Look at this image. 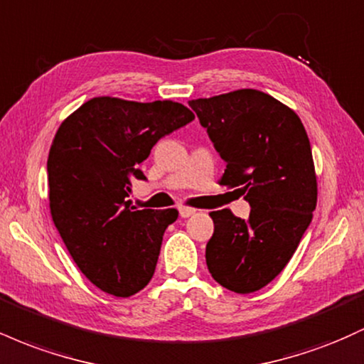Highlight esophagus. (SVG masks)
<instances>
[{"mask_svg":"<svg viewBox=\"0 0 364 364\" xmlns=\"http://www.w3.org/2000/svg\"><path fill=\"white\" fill-rule=\"evenodd\" d=\"M193 214H196V208H191V207H179V215L181 217H191Z\"/></svg>","mask_w":364,"mask_h":364,"instance_id":"34e87169","label":"esophagus"}]
</instances>
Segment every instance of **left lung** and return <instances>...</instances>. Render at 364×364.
<instances>
[{
    "instance_id": "1",
    "label": "left lung",
    "mask_w": 364,
    "mask_h": 364,
    "mask_svg": "<svg viewBox=\"0 0 364 364\" xmlns=\"http://www.w3.org/2000/svg\"><path fill=\"white\" fill-rule=\"evenodd\" d=\"M225 161L220 185L250 203L248 219L210 212L208 272L237 294L272 282L291 260L316 207L311 145L301 119L272 95L241 89L188 102Z\"/></svg>"
}]
</instances>
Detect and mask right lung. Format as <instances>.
Here are the masks:
<instances>
[{"label": "right lung", "mask_w": 364, "mask_h": 364, "mask_svg": "<svg viewBox=\"0 0 364 364\" xmlns=\"http://www.w3.org/2000/svg\"><path fill=\"white\" fill-rule=\"evenodd\" d=\"M195 119L173 101L94 97L58 128L48 157L49 208L78 269L99 289L128 298L156 272L176 208L136 210L132 179L162 136Z\"/></svg>", "instance_id": "right-lung-1"}]
</instances>
